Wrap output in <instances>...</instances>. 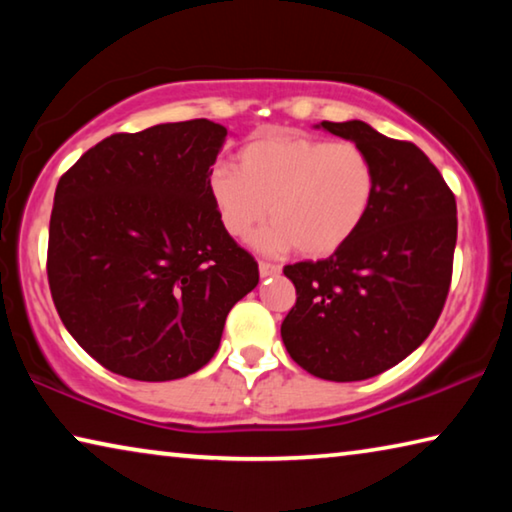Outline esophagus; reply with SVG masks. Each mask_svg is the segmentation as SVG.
<instances>
[{
  "mask_svg": "<svg viewBox=\"0 0 512 512\" xmlns=\"http://www.w3.org/2000/svg\"><path fill=\"white\" fill-rule=\"evenodd\" d=\"M259 275L264 277H273V275H280V266L271 264V262H259Z\"/></svg>",
  "mask_w": 512,
  "mask_h": 512,
  "instance_id": "1",
  "label": "esophagus"
}]
</instances>
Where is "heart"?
<instances>
[{
    "instance_id": "obj_1",
    "label": "heart",
    "mask_w": 512,
    "mask_h": 512,
    "mask_svg": "<svg viewBox=\"0 0 512 512\" xmlns=\"http://www.w3.org/2000/svg\"><path fill=\"white\" fill-rule=\"evenodd\" d=\"M207 189L230 237H248L271 212L275 223L253 241L262 253L298 248L302 255L325 257L366 223L377 171L354 142L266 135L239 151V169L216 164Z\"/></svg>"
}]
</instances>
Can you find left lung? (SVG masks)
Instances as JSON below:
<instances>
[{"label":"left lung","mask_w":512,"mask_h":512,"mask_svg":"<svg viewBox=\"0 0 512 512\" xmlns=\"http://www.w3.org/2000/svg\"><path fill=\"white\" fill-rule=\"evenodd\" d=\"M316 128L370 155L377 194L343 248L284 266L298 298L280 332L291 359L314 377L361 381L397 366L436 325L452 282L456 198L415 144L359 119Z\"/></svg>","instance_id":"obj_1"}]
</instances>
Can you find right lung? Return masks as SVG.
Segmentation results:
<instances>
[{"instance_id":"add662e5","label":"right lung","mask_w":512,"mask_h":512,"mask_svg":"<svg viewBox=\"0 0 512 512\" xmlns=\"http://www.w3.org/2000/svg\"><path fill=\"white\" fill-rule=\"evenodd\" d=\"M228 128L210 119L117 133L58 180L47 275L58 316L103 368L137 381L201 370L257 262L219 221L207 178Z\"/></svg>"}]
</instances>
